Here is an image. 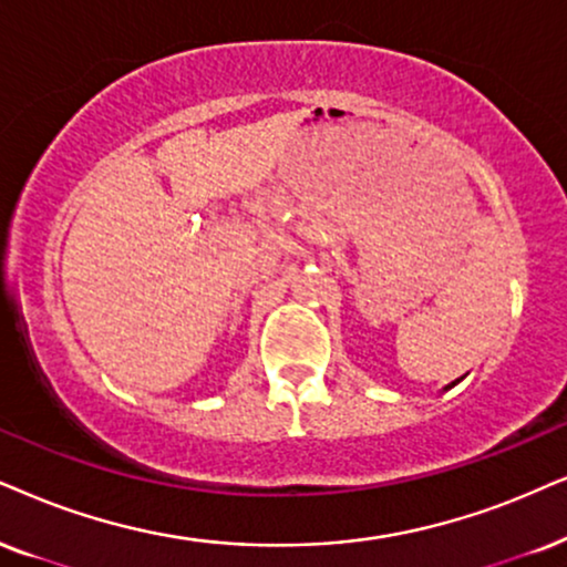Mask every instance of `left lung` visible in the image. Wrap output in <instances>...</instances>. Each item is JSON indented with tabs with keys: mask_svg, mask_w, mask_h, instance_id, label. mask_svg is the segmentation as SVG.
Returning <instances> with one entry per match:
<instances>
[{
	"mask_svg": "<svg viewBox=\"0 0 567 567\" xmlns=\"http://www.w3.org/2000/svg\"><path fill=\"white\" fill-rule=\"evenodd\" d=\"M453 384H455V382H453ZM453 384H447V386H453Z\"/></svg>",
	"mask_w": 567,
	"mask_h": 567,
	"instance_id": "8db88e82",
	"label": "left lung"
}]
</instances>
